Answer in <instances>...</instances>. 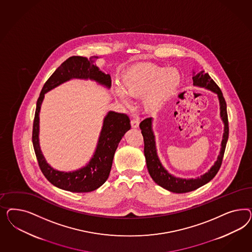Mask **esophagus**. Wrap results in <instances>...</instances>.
<instances>
[{
  "label": "esophagus",
  "instance_id": "obj_1",
  "mask_svg": "<svg viewBox=\"0 0 252 252\" xmlns=\"http://www.w3.org/2000/svg\"><path fill=\"white\" fill-rule=\"evenodd\" d=\"M131 126L133 127V128H137V127H138V126H139V121L137 120V119H132L131 120Z\"/></svg>",
  "mask_w": 252,
  "mask_h": 252
}]
</instances>
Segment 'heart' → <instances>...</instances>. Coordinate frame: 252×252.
Returning a JSON list of instances; mask_svg holds the SVG:
<instances>
[{"label": "heart", "instance_id": "b5f03b06", "mask_svg": "<svg viewBox=\"0 0 252 252\" xmlns=\"http://www.w3.org/2000/svg\"><path fill=\"white\" fill-rule=\"evenodd\" d=\"M181 82L182 76L177 69L140 63L123 73L122 89L116 87L115 93L126 103L129 102L128 97H143L144 109L154 113L176 93Z\"/></svg>", "mask_w": 252, "mask_h": 252}]
</instances>
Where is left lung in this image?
I'll return each instance as SVG.
<instances>
[{
    "label": "left lung",
    "instance_id": "obj_1",
    "mask_svg": "<svg viewBox=\"0 0 252 252\" xmlns=\"http://www.w3.org/2000/svg\"><path fill=\"white\" fill-rule=\"evenodd\" d=\"M193 85L199 88H204L211 92L217 94L219 103H220V116L221 121L223 123V134L221 139V150L217 157V160L214 162V165L204 175L197 178H179L172 176L168 173L167 170L162 166L160 159L157 154L155 136L153 130V118H146L139 124V127L141 129L142 136L144 138V155H145L146 163L150 176H152L153 181L161 188L174 193H187L190 191L196 190L198 188L204 186L210 182L216 174L218 173L221 167V161L223 158V153L225 151V146L228 139L229 126L228 117L226 112V102L222 96L220 88L209 76L208 73L204 71L195 74L193 72Z\"/></svg>",
    "mask_w": 252,
    "mask_h": 252
}]
</instances>
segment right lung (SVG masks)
Listing matches in <instances>:
<instances>
[{
	"label": "right lung",
	"instance_id": "1",
	"mask_svg": "<svg viewBox=\"0 0 252 252\" xmlns=\"http://www.w3.org/2000/svg\"><path fill=\"white\" fill-rule=\"evenodd\" d=\"M93 59H98V57L93 56L89 60L82 56H72L54 71V74L46 81L39 94L33 123L32 142L42 174L55 187L76 193L95 190L105 183L110 175L115 151L124 135L131 127L129 118L125 114L113 111L108 112L103 119L99 140L92 159L80 169L63 172L52 167L41 153L38 139L39 111L45 93L74 78L91 79L110 89L112 84L111 76L100 71L94 64L95 61Z\"/></svg>",
	"mask_w": 252,
	"mask_h": 252
}]
</instances>
